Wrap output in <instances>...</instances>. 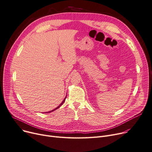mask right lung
<instances>
[{
    "label": "right lung",
    "instance_id": "1",
    "mask_svg": "<svg viewBox=\"0 0 152 152\" xmlns=\"http://www.w3.org/2000/svg\"><path fill=\"white\" fill-rule=\"evenodd\" d=\"M66 96H65V98H64V99L63 100V102H62L61 103H60V105H59L58 106H57V107H56V109H53V110H50V111H49V112H46V113H51V112H53V111H54V110H56L57 109L59 108V107H60V106H62V104H63L64 103V102H65V99H66Z\"/></svg>",
    "mask_w": 152,
    "mask_h": 152
}]
</instances>
